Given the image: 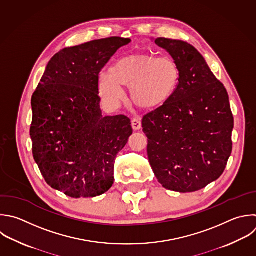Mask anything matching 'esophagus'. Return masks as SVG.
Instances as JSON below:
<instances>
[{
    "instance_id": "esophagus-1",
    "label": "esophagus",
    "mask_w": 256,
    "mask_h": 256,
    "mask_svg": "<svg viewBox=\"0 0 256 256\" xmlns=\"http://www.w3.org/2000/svg\"><path fill=\"white\" fill-rule=\"evenodd\" d=\"M131 123H132V127H133L134 130H139L142 127V123H141V120L139 118H134Z\"/></svg>"
}]
</instances>
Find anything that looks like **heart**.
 <instances>
[{"mask_svg":"<svg viewBox=\"0 0 256 256\" xmlns=\"http://www.w3.org/2000/svg\"><path fill=\"white\" fill-rule=\"evenodd\" d=\"M180 77V69L171 58L132 54L118 59L111 73L99 75L98 89L105 103L115 107L124 98L121 85L126 86L137 107L155 110L172 98Z\"/></svg>","mask_w":256,"mask_h":256,"instance_id":"heart-1","label":"heart"}]
</instances>
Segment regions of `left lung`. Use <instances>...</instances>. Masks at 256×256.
<instances>
[{"label": "left lung", "instance_id": "8db88e82", "mask_svg": "<svg viewBox=\"0 0 256 256\" xmlns=\"http://www.w3.org/2000/svg\"><path fill=\"white\" fill-rule=\"evenodd\" d=\"M155 44L170 54L181 77L172 98L142 119L149 163L164 188L194 192L222 175L231 154L229 97L192 45L166 38Z\"/></svg>", "mask_w": 256, "mask_h": 256}]
</instances>
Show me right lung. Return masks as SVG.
Listing matches in <instances>:
<instances>
[{
  "mask_svg": "<svg viewBox=\"0 0 256 256\" xmlns=\"http://www.w3.org/2000/svg\"><path fill=\"white\" fill-rule=\"evenodd\" d=\"M130 42L110 37L61 50L32 96L34 159L45 181L72 198L112 187L116 156L133 133L127 116H103L98 89L103 67Z\"/></svg>",
  "mask_w": 256,
  "mask_h": 256,
  "instance_id": "1",
  "label": "right lung"
}]
</instances>
